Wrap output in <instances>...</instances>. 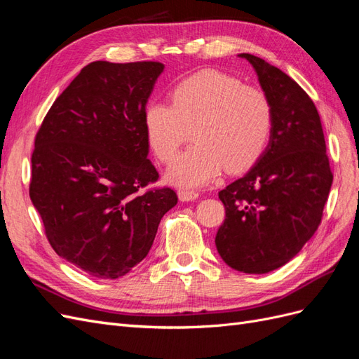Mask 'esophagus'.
Returning <instances> with one entry per match:
<instances>
[{
  "label": "esophagus",
  "instance_id": "1",
  "mask_svg": "<svg viewBox=\"0 0 359 359\" xmlns=\"http://www.w3.org/2000/svg\"><path fill=\"white\" fill-rule=\"evenodd\" d=\"M178 198L182 202H190V201H196L199 198V193L194 190H180L178 191Z\"/></svg>",
  "mask_w": 359,
  "mask_h": 359
}]
</instances>
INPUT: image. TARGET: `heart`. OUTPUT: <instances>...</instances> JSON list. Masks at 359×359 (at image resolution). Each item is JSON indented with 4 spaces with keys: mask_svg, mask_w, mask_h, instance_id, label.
Listing matches in <instances>:
<instances>
[{
    "mask_svg": "<svg viewBox=\"0 0 359 359\" xmlns=\"http://www.w3.org/2000/svg\"><path fill=\"white\" fill-rule=\"evenodd\" d=\"M144 130L149 148L163 163L175 158L191 130L194 145L173 161L166 180L177 187H201L224 166L241 172L255 165L273 132V106L257 86L203 70L170 91V104L149 102Z\"/></svg>",
    "mask_w": 359,
    "mask_h": 359,
    "instance_id": "obj_1",
    "label": "heart"
}]
</instances>
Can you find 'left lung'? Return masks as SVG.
<instances>
[{
    "mask_svg": "<svg viewBox=\"0 0 359 359\" xmlns=\"http://www.w3.org/2000/svg\"><path fill=\"white\" fill-rule=\"evenodd\" d=\"M252 64L273 106L268 147L245 175L219 193L226 219L217 252L231 268L265 274L287 264L318 231L332 172L316 106L290 76L265 60Z\"/></svg>",
    "mask_w": 359,
    "mask_h": 359,
    "instance_id": "8db88e82",
    "label": "left lung"
}]
</instances>
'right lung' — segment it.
<instances>
[{"label":"right lung","mask_w":359,"mask_h":359,"mask_svg":"<svg viewBox=\"0 0 359 359\" xmlns=\"http://www.w3.org/2000/svg\"><path fill=\"white\" fill-rule=\"evenodd\" d=\"M161 62L94 61L53 102L36 135L29 198L55 253L97 278L126 276L148 255L172 189L148 190L144 111Z\"/></svg>","instance_id":"obj_1"}]
</instances>
